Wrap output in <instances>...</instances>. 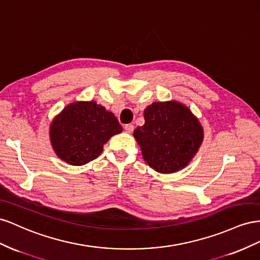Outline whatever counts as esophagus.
I'll return each mask as SVG.
<instances>
[{"mask_svg":"<svg viewBox=\"0 0 260 260\" xmlns=\"http://www.w3.org/2000/svg\"><path fill=\"white\" fill-rule=\"evenodd\" d=\"M124 129L127 132V133H132L133 131H134V125H133V124H126L124 126Z\"/></svg>","mask_w":260,"mask_h":260,"instance_id":"1","label":"esophagus"}]
</instances>
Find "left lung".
Listing matches in <instances>:
<instances>
[{
	"instance_id": "8db88e82",
	"label": "left lung",
	"mask_w": 260,
	"mask_h": 260,
	"mask_svg": "<svg viewBox=\"0 0 260 260\" xmlns=\"http://www.w3.org/2000/svg\"><path fill=\"white\" fill-rule=\"evenodd\" d=\"M144 116L145 124L134 131V137L148 166L165 174L186 167L204 139L197 117L174 100L153 102Z\"/></svg>"
}]
</instances>
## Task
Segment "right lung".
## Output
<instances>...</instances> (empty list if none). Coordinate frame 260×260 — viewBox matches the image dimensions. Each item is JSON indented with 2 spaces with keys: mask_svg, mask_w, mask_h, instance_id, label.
I'll list each match as a JSON object with an SVG mask.
<instances>
[{
  "mask_svg": "<svg viewBox=\"0 0 260 260\" xmlns=\"http://www.w3.org/2000/svg\"><path fill=\"white\" fill-rule=\"evenodd\" d=\"M123 131L113 113L95 101L71 103L50 126V139L58 158L84 166L98 158L103 145Z\"/></svg>",
  "mask_w": 260,
  "mask_h": 260,
  "instance_id": "right-lung-1",
  "label": "right lung"
}]
</instances>
